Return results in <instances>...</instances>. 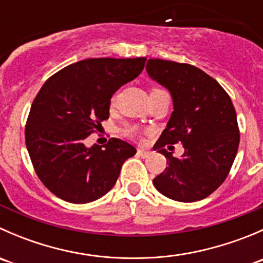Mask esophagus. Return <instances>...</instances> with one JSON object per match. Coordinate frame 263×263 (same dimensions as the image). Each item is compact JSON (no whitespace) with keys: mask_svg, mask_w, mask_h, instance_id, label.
I'll return each instance as SVG.
<instances>
[{"mask_svg":"<svg viewBox=\"0 0 263 263\" xmlns=\"http://www.w3.org/2000/svg\"><path fill=\"white\" fill-rule=\"evenodd\" d=\"M148 154H150V151L146 150V148H137V155L141 156V158H146V156H148Z\"/></svg>","mask_w":263,"mask_h":263,"instance_id":"1","label":"esophagus"}]
</instances>
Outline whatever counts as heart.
Wrapping results in <instances>:
<instances>
[{
  "label": "heart",
  "mask_w": 263,
  "mask_h": 263,
  "mask_svg": "<svg viewBox=\"0 0 263 263\" xmlns=\"http://www.w3.org/2000/svg\"><path fill=\"white\" fill-rule=\"evenodd\" d=\"M124 134L128 135L129 137H135V136H137V135H139V129L135 128V127H128V128L124 129Z\"/></svg>",
  "instance_id": "1"
}]
</instances>
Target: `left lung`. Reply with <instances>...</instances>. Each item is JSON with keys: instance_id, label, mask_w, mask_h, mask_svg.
Instances as JSON below:
<instances>
[{"instance_id": "left-lung-1", "label": "left lung", "mask_w": 263, "mask_h": 263, "mask_svg": "<svg viewBox=\"0 0 263 263\" xmlns=\"http://www.w3.org/2000/svg\"><path fill=\"white\" fill-rule=\"evenodd\" d=\"M146 71L165 86L174 110L154 150L168 166L154 178L161 195L181 202L210 196L229 174L239 146V128L232 99L215 79L188 63L148 60ZM182 142L185 154L174 158L163 146Z\"/></svg>"}]
</instances>
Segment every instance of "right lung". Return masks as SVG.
<instances>
[{
    "label": "right lung",
    "mask_w": 263,
    "mask_h": 263,
    "mask_svg": "<svg viewBox=\"0 0 263 263\" xmlns=\"http://www.w3.org/2000/svg\"><path fill=\"white\" fill-rule=\"evenodd\" d=\"M145 57L89 58L62 68L36 94L25 126V144L36 176L71 203H87L116 184L136 148L119 139L104 147L85 140L109 118L110 98L144 70Z\"/></svg>",
    "instance_id": "obj_1"
}]
</instances>
